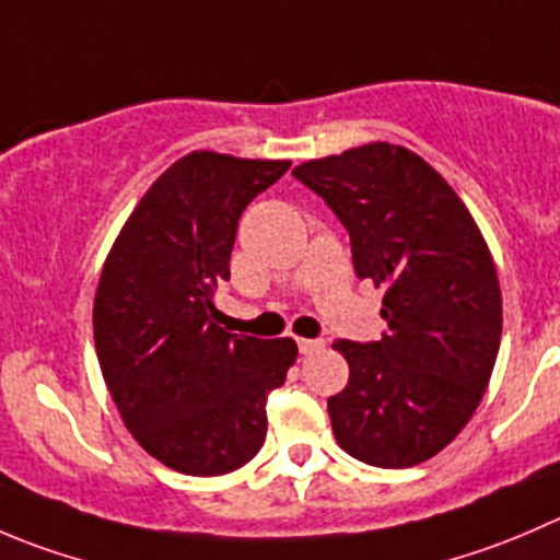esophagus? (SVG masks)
<instances>
[{
  "instance_id": "1",
  "label": "esophagus",
  "mask_w": 560,
  "mask_h": 560,
  "mask_svg": "<svg viewBox=\"0 0 560 560\" xmlns=\"http://www.w3.org/2000/svg\"><path fill=\"white\" fill-rule=\"evenodd\" d=\"M325 347L323 339H298V350H301V355H314V352H319Z\"/></svg>"
}]
</instances>
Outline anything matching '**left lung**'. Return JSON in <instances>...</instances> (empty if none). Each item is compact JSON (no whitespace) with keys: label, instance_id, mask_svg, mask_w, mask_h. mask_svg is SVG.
<instances>
[{"label":"left lung","instance_id":"obj_1","mask_svg":"<svg viewBox=\"0 0 560 560\" xmlns=\"http://www.w3.org/2000/svg\"><path fill=\"white\" fill-rule=\"evenodd\" d=\"M292 175L350 232L358 279L385 287L380 341L339 339L350 380L330 427L350 457L412 468L459 435L501 347V287L474 215L421 155L372 142Z\"/></svg>","mask_w":560,"mask_h":560}]
</instances>
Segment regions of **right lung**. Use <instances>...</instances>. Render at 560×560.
<instances>
[{
  "instance_id": "obj_1",
  "label": "right lung",
  "mask_w": 560,
  "mask_h": 560,
  "mask_svg": "<svg viewBox=\"0 0 560 560\" xmlns=\"http://www.w3.org/2000/svg\"><path fill=\"white\" fill-rule=\"evenodd\" d=\"M290 161L197 150L136 205L103 265L92 308L103 380L130 435L166 468L221 476L262 448L268 394L295 363L292 339L219 325L237 221Z\"/></svg>"
}]
</instances>
